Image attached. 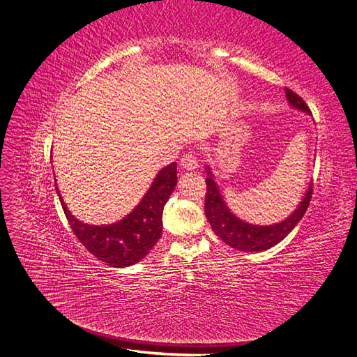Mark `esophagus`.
I'll list each match as a JSON object with an SVG mask.
<instances>
[{"instance_id": "obj_1", "label": "esophagus", "mask_w": 357, "mask_h": 357, "mask_svg": "<svg viewBox=\"0 0 357 357\" xmlns=\"http://www.w3.org/2000/svg\"><path fill=\"white\" fill-rule=\"evenodd\" d=\"M181 168L183 169H188V171H192V169H195V168H198V158H197V155L195 153H192V152H188L186 155H183V158H181Z\"/></svg>"}]
</instances>
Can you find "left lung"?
Here are the masks:
<instances>
[{
	"label": "left lung",
	"instance_id": "left-lung-1",
	"mask_svg": "<svg viewBox=\"0 0 357 357\" xmlns=\"http://www.w3.org/2000/svg\"><path fill=\"white\" fill-rule=\"evenodd\" d=\"M284 91L291 107H295V109L305 113H311L310 107L298 93L287 88ZM207 172L208 177L205 178V183H207V193H205V215H207L214 234L220 236L226 244L241 252H264L278 244L283 238H286L287 234H290L291 229L298 225V222L304 218L312 195V188L310 186L305 197L302 198L299 207L295 210V213H291L286 220L271 226H256L240 220L236 215H234L229 211V208L226 207L225 201L220 197L219 188L215 185L210 169H207Z\"/></svg>",
	"mask_w": 357,
	"mask_h": 357
}]
</instances>
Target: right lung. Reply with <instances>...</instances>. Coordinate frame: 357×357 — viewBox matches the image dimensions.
Wrapping results in <instances>:
<instances>
[{"label": "right lung", "mask_w": 357, "mask_h": 357, "mask_svg": "<svg viewBox=\"0 0 357 357\" xmlns=\"http://www.w3.org/2000/svg\"><path fill=\"white\" fill-rule=\"evenodd\" d=\"M177 185V164L162 168L131 214L113 225L96 226L77 220L59 195L66 218L77 240L96 259L114 268L134 265L152 250L162 235V213Z\"/></svg>", "instance_id": "right-lung-1"}]
</instances>
